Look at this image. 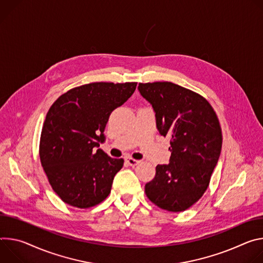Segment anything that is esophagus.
I'll return each instance as SVG.
<instances>
[{
	"instance_id": "34e87169",
	"label": "esophagus",
	"mask_w": 263,
	"mask_h": 263,
	"mask_svg": "<svg viewBox=\"0 0 263 263\" xmlns=\"http://www.w3.org/2000/svg\"><path fill=\"white\" fill-rule=\"evenodd\" d=\"M125 161H126V163H127L128 165H130V166H137V165L140 163V161H138V160H136V159H133L132 157H126V158H125Z\"/></svg>"
}]
</instances>
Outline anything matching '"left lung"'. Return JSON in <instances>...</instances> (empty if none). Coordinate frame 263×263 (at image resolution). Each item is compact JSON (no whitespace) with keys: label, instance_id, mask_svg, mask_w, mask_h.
Segmentation results:
<instances>
[{"label":"left lung","instance_id":"obj_1","mask_svg":"<svg viewBox=\"0 0 263 263\" xmlns=\"http://www.w3.org/2000/svg\"><path fill=\"white\" fill-rule=\"evenodd\" d=\"M138 89L154 107L159 133L170 138L171 152L145 193L161 209L185 211L206 192L217 164L222 144L217 115L206 98L176 83H139Z\"/></svg>","mask_w":263,"mask_h":263}]
</instances>
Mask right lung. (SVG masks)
Wrapping results in <instances>:
<instances>
[{"instance_id":"right-lung-1","label":"right lung","mask_w":263,"mask_h":263,"mask_svg":"<svg viewBox=\"0 0 263 263\" xmlns=\"http://www.w3.org/2000/svg\"><path fill=\"white\" fill-rule=\"evenodd\" d=\"M137 82H92L73 87L49 108L40 159L54 192L70 206L86 209L110 193L124 163L99 147L109 115L135 92Z\"/></svg>"}]
</instances>
